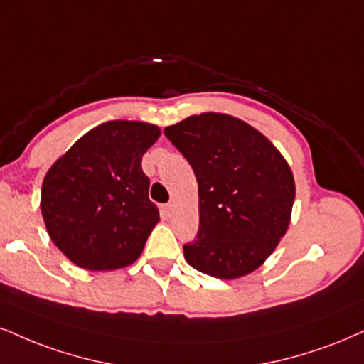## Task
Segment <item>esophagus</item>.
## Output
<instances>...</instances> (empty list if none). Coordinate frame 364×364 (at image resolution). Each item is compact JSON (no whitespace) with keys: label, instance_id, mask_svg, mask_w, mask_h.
<instances>
[{"label":"esophagus","instance_id":"34e87169","mask_svg":"<svg viewBox=\"0 0 364 364\" xmlns=\"http://www.w3.org/2000/svg\"><path fill=\"white\" fill-rule=\"evenodd\" d=\"M173 210H175V205H173V204H167V205H165V208H164L165 216H172Z\"/></svg>","mask_w":364,"mask_h":364}]
</instances>
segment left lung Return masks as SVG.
Returning <instances> with one entry per match:
<instances>
[{
    "mask_svg": "<svg viewBox=\"0 0 364 364\" xmlns=\"http://www.w3.org/2000/svg\"><path fill=\"white\" fill-rule=\"evenodd\" d=\"M194 170L199 235L183 245L187 263L235 280L262 267L289 230L294 173L277 146L243 119L203 113L165 128Z\"/></svg>",
    "mask_w": 364,
    "mask_h": 364,
    "instance_id": "left-lung-1",
    "label": "left lung"
}]
</instances>
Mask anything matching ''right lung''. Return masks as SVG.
Returning a JSON list of instances; mask_svg holds the SVG:
<instances>
[{
  "label": "right lung",
  "instance_id": "obj_1",
  "mask_svg": "<svg viewBox=\"0 0 364 364\" xmlns=\"http://www.w3.org/2000/svg\"><path fill=\"white\" fill-rule=\"evenodd\" d=\"M160 133L143 121H106L48 168L40 209L50 240L74 264L109 272L140 258L160 221L141 156Z\"/></svg>",
  "mask_w": 364,
  "mask_h": 364
}]
</instances>
